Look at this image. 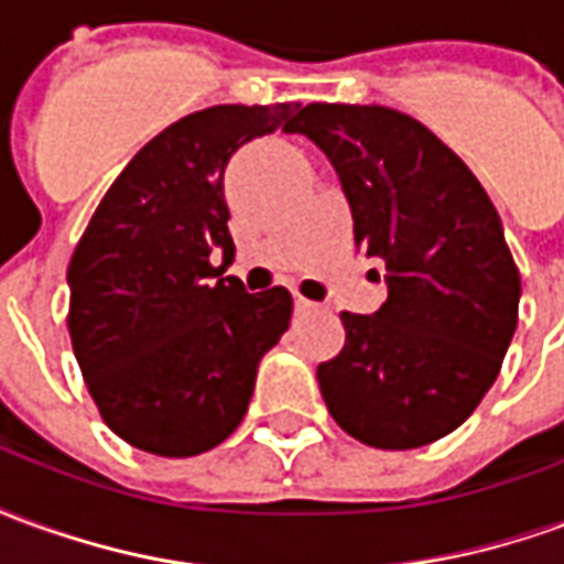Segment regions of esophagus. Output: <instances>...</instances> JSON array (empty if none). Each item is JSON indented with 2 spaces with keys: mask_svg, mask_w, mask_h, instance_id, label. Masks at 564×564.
Instances as JSON below:
<instances>
[{
  "mask_svg": "<svg viewBox=\"0 0 564 564\" xmlns=\"http://www.w3.org/2000/svg\"><path fill=\"white\" fill-rule=\"evenodd\" d=\"M295 311H302V314H307V311H317V305H314L311 299H305V295L295 293Z\"/></svg>",
  "mask_w": 564,
  "mask_h": 564,
  "instance_id": "obj_1",
  "label": "esophagus"
}]
</instances>
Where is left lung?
Instances as JSON below:
<instances>
[{
    "mask_svg": "<svg viewBox=\"0 0 564 564\" xmlns=\"http://www.w3.org/2000/svg\"><path fill=\"white\" fill-rule=\"evenodd\" d=\"M290 132L329 156L356 245L390 271L371 317L341 314V354L317 368L323 402L368 447L432 444L471 416L517 329L520 271L496 205L471 169L402 111L311 102Z\"/></svg>",
    "mask_w": 564,
    "mask_h": 564,
    "instance_id": "obj_1",
    "label": "left lung"
}]
</instances>
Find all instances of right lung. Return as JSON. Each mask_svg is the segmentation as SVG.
Masks as SVG:
<instances>
[{
    "label": "right lung",
    "instance_id": "obj_1",
    "mask_svg": "<svg viewBox=\"0 0 564 564\" xmlns=\"http://www.w3.org/2000/svg\"><path fill=\"white\" fill-rule=\"evenodd\" d=\"M299 105H214L132 156L68 262V335L93 402L132 447L198 456L245 420L259 359L290 326L283 286L247 293L223 172L247 141L290 129Z\"/></svg>",
    "mask_w": 564,
    "mask_h": 564
}]
</instances>
